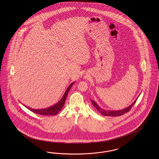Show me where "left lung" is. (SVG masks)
I'll list each match as a JSON object with an SVG mask.
<instances>
[{
	"instance_id": "8db88e82",
	"label": "left lung",
	"mask_w": 159,
	"mask_h": 159,
	"mask_svg": "<svg viewBox=\"0 0 159 159\" xmlns=\"http://www.w3.org/2000/svg\"><path fill=\"white\" fill-rule=\"evenodd\" d=\"M137 99H138V98L136 99V100H135L134 102L131 105L128 106L126 108L120 110H117V111L106 110H104V109H102L100 107H99V106L97 104L95 101L92 100H91V101H92V104L95 107V108L101 113L102 115L105 116H122V115L124 114L126 112H127L128 111H129L130 108L135 104V103L136 102V100H137Z\"/></svg>"
}]
</instances>
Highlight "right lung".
I'll list each match as a JSON object with an SVG mask.
<instances>
[{
	"label": "right lung",
	"mask_w": 159,
	"mask_h": 159,
	"mask_svg": "<svg viewBox=\"0 0 159 159\" xmlns=\"http://www.w3.org/2000/svg\"><path fill=\"white\" fill-rule=\"evenodd\" d=\"M74 83H75V82L72 83L69 86L67 89H66V90L62 98L58 101V102H57V104H55L53 106L49 107L48 108H43V109H33V108H31L29 107H27L25 105H23V106H25L27 108H28L30 111L33 112L34 113L40 114V115H43V116H55V115H57L58 112L62 110L63 107L65 104V100H66V97H67V94L69 92L70 89H71L72 86L74 84Z\"/></svg>",
	"instance_id": "right-lung-1"
}]
</instances>
